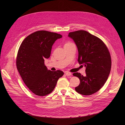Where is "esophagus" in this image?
I'll list each match as a JSON object with an SVG mask.
<instances>
[{
	"mask_svg": "<svg viewBox=\"0 0 125 125\" xmlns=\"http://www.w3.org/2000/svg\"><path fill=\"white\" fill-rule=\"evenodd\" d=\"M65 74H66V75L67 76H70L72 74V73H70V72H69V71H66V72H65Z\"/></svg>",
	"mask_w": 125,
	"mask_h": 125,
	"instance_id": "1",
	"label": "esophagus"
}]
</instances>
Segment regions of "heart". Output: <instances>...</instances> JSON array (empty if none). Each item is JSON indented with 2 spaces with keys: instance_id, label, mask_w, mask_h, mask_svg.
<instances>
[{
  "instance_id": "heart-1",
  "label": "heart",
  "mask_w": 125,
  "mask_h": 125,
  "mask_svg": "<svg viewBox=\"0 0 125 125\" xmlns=\"http://www.w3.org/2000/svg\"><path fill=\"white\" fill-rule=\"evenodd\" d=\"M67 43H69V42H68V43H66V44H67Z\"/></svg>"
}]
</instances>
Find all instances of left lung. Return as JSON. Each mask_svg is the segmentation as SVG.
I'll return each instance as SVG.
<instances>
[{
  "label": "left lung",
  "mask_w": 125,
  "mask_h": 125,
  "mask_svg": "<svg viewBox=\"0 0 125 125\" xmlns=\"http://www.w3.org/2000/svg\"><path fill=\"white\" fill-rule=\"evenodd\" d=\"M68 37L76 45L78 63L86 67V75L73 74L80 80L75 90L83 95L93 94L103 86L108 77L111 66L109 52L102 40L86 31L70 32Z\"/></svg>",
  "instance_id": "left-lung-1"
}]
</instances>
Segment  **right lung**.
<instances>
[{
  "label": "right lung",
  "instance_id": "add662e5",
  "mask_svg": "<svg viewBox=\"0 0 125 125\" xmlns=\"http://www.w3.org/2000/svg\"><path fill=\"white\" fill-rule=\"evenodd\" d=\"M62 36L45 30L37 31L26 37L18 50L16 65L22 80L35 95L43 96L54 90L64 73L52 71L44 65L50 57L52 46Z\"/></svg>",
  "mask_w": 125,
  "mask_h": 125
}]
</instances>
